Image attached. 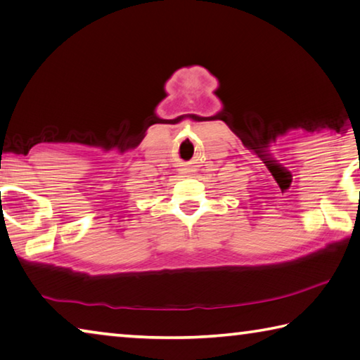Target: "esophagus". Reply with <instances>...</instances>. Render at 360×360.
Listing matches in <instances>:
<instances>
[{
	"mask_svg": "<svg viewBox=\"0 0 360 360\" xmlns=\"http://www.w3.org/2000/svg\"><path fill=\"white\" fill-rule=\"evenodd\" d=\"M178 172L181 174H184V176H192V173L195 172V168H193V165H192L191 162H184V163H181V165H179Z\"/></svg>",
	"mask_w": 360,
	"mask_h": 360,
	"instance_id": "esophagus-1",
	"label": "esophagus"
}]
</instances>
